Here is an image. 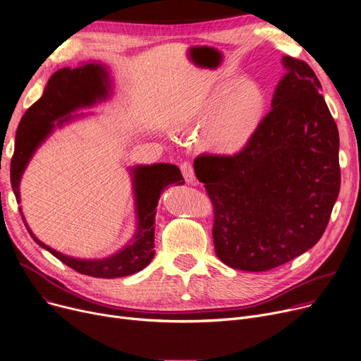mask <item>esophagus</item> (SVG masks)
<instances>
[{"label": "esophagus", "mask_w": 361, "mask_h": 361, "mask_svg": "<svg viewBox=\"0 0 361 361\" xmlns=\"http://www.w3.org/2000/svg\"><path fill=\"white\" fill-rule=\"evenodd\" d=\"M180 170H181V174H183L185 183H188V184H196V176H195L193 165H191L188 161H184V162L180 165Z\"/></svg>", "instance_id": "34e87169"}]
</instances>
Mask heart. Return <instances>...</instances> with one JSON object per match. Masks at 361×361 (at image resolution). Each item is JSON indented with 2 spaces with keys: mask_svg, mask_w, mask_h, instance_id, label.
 <instances>
[{
  "mask_svg": "<svg viewBox=\"0 0 361 361\" xmlns=\"http://www.w3.org/2000/svg\"><path fill=\"white\" fill-rule=\"evenodd\" d=\"M225 82L214 87L188 114L187 122L204 129V140L218 154L244 151L259 130L269 110L264 88L255 82Z\"/></svg>",
  "mask_w": 361,
  "mask_h": 361,
  "instance_id": "1",
  "label": "heart"
}]
</instances>
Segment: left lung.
I'll return each instance as SVG.
<instances>
[{
    "mask_svg": "<svg viewBox=\"0 0 361 361\" xmlns=\"http://www.w3.org/2000/svg\"><path fill=\"white\" fill-rule=\"evenodd\" d=\"M271 110L235 155H200L213 203V244L226 266L267 271L314 247L337 202L340 136L312 68L284 56Z\"/></svg>",
    "mask_w": 361,
    "mask_h": 361,
    "instance_id": "left-lung-1",
    "label": "left lung"
}]
</instances>
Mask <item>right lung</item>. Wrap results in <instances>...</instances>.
<instances>
[{
	"label": "right lung",
	"instance_id": "right-lung-1",
	"mask_svg": "<svg viewBox=\"0 0 361 361\" xmlns=\"http://www.w3.org/2000/svg\"><path fill=\"white\" fill-rule=\"evenodd\" d=\"M110 80L102 63L90 62L78 68H62L47 81L42 97L27 109L20 120L16 135L14 155L11 158V185L20 203V178L32 155L40 143L52 133L55 126H62L72 118L71 113L106 100L110 92ZM59 120L55 126L53 122ZM135 202L137 214V232L133 241L114 255L103 259H78L63 255L44 245L29 229V233L42 248L49 251L75 271L99 277L116 279L135 274L145 269L155 254V213L159 196L170 184H184L178 168L171 164L137 165L132 170Z\"/></svg>",
	"mask_w": 361,
	"mask_h": 361
}]
</instances>
